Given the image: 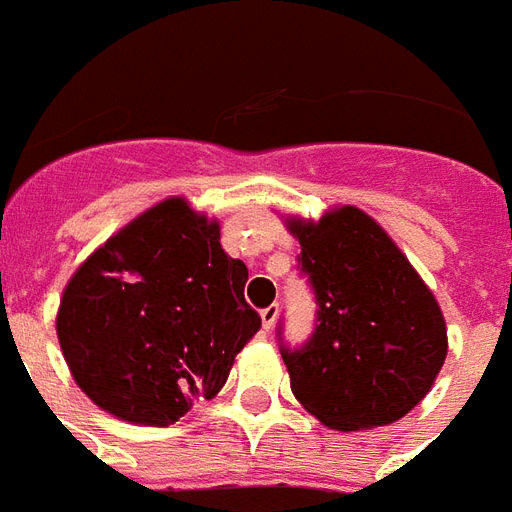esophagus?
Returning a JSON list of instances; mask_svg holds the SVG:
<instances>
[{
  "instance_id": "obj_1",
  "label": "esophagus",
  "mask_w": 512,
  "mask_h": 512,
  "mask_svg": "<svg viewBox=\"0 0 512 512\" xmlns=\"http://www.w3.org/2000/svg\"><path fill=\"white\" fill-rule=\"evenodd\" d=\"M277 314H280V306L277 304L267 306V309H261V325H264V330H267V333L272 330V325H275Z\"/></svg>"
}]
</instances>
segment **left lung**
I'll return each mask as SVG.
<instances>
[{
  "mask_svg": "<svg viewBox=\"0 0 512 512\" xmlns=\"http://www.w3.org/2000/svg\"><path fill=\"white\" fill-rule=\"evenodd\" d=\"M285 227L320 306L309 343L282 349L293 396L335 431L396 423L447 359L439 301L362 208H330L320 222L288 216Z\"/></svg>",
  "mask_w": 512,
  "mask_h": 512,
  "instance_id": "left-lung-1",
  "label": "left lung"
}]
</instances>
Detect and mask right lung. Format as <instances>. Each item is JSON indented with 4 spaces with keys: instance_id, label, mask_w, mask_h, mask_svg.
<instances>
[{
    "instance_id": "add662e5",
    "label": "right lung",
    "mask_w": 512,
    "mask_h": 512,
    "mask_svg": "<svg viewBox=\"0 0 512 512\" xmlns=\"http://www.w3.org/2000/svg\"><path fill=\"white\" fill-rule=\"evenodd\" d=\"M248 269L219 243V222L166 198L108 237L68 280L57 341L100 410L171 425L214 399L261 327L245 304Z\"/></svg>"
}]
</instances>
